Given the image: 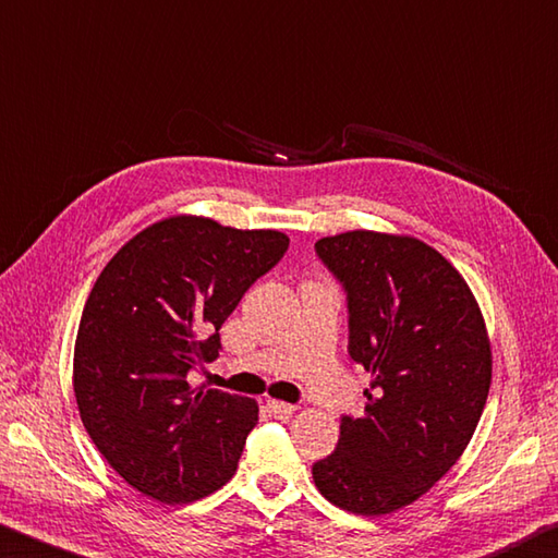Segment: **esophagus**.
Here are the masks:
<instances>
[{
  "label": "esophagus",
  "instance_id": "34e87169",
  "mask_svg": "<svg viewBox=\"0 0 558 558\" xmlns=\"http://www.w3.org/2000/svg\"><path fill=\"white\" fill-rule=\"evenodd\" d=\"M267 409L269 412L277 416V418H289L291 414L296 412V407L294 404H287V402H279V399H269L267 402Z\"/></svg>",
  "mask_w": 558,
  "mask_h": 558
}]
</instances>
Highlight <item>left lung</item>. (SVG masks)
I'll return each mask as SVG.
<instances>
[{
	"label": "left lung",
	"instance_id": "1",
	"mask_svg": "<svg viewBox=\"0 0 558 558\" xmlns=\"http://www.w3.org/2000/svg\"><path fill=\"white\" fill-rule=\"evenodd\" d=\"M316 252L348 291V350L369 389L314 483L340 510L383 517L432 490L471 444L490 392V338L461 271L412 234L350 230Z\"/></svg>",
	"mask_w": 558,
	"mask_h": 558
}]
</instances>
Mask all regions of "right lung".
<instances>
[{"instance_id": "1", "label": "right lung", "mask_w": 558, "mask_h": 558, "mask_svg": "<svg viewBox=\"0 0 558 558\" xmlns=\"http://www.w3.org/2000/svg\"><path fill=\"white\" fill-rule=\"evenodd\" d=\"M289 247L279 230L171 215L122 244L85 301L73 392L97 451L134 490L163 505L210 495L238 471L259 407L191 387L220 326Z\"/></svg>"}]
</instances>
